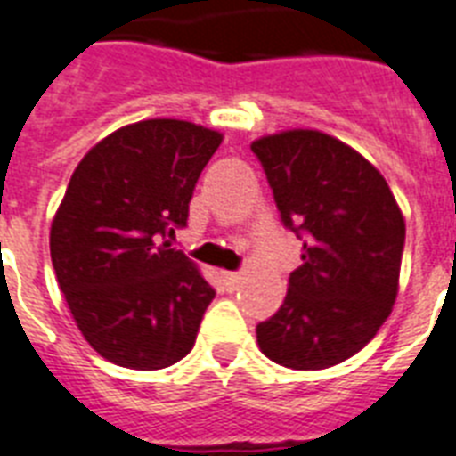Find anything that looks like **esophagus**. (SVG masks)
Wrapping results in <instances>:
<instances>
[{
    "instance_id": "obj_1",
    "label": "esophagus",
    "mask_w": 456,
    "mask_h": 456,
    "mask_svg": "<svg viewBox=\"0 0 456 456\" xmlns=\"http://www.w3.org/2000/svg\"><path fill=\"white\" fill-rule=\"evenodd\" d=\"M221 280H224V285H225V289L228 291H232V289H238V285H240V273H231V271H224L221 273Z\"/></svg>"
}]
</instances>
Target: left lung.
Returning a JSON list of instances; mask_svg holds the SVG:
<instances>
[{
    "instance_id": "8db88e82",
    "label": "left lung",
    "mask_w": 456,
    "mask_h": 456,
    "mask_svg": "<svg viewBox=\"0 0 456 456\" xmlns=\"http://www.w3.org/2000/svg\"><path fill=\"white\" fill-rule=\"evenodd\" d=\"M251 151L282 224L304 240L285 304L256 325L258 348L289 370H327L365 348L391 315L405 218L377 167L322 131H280Z\"/></svg>"
}]
</instances>
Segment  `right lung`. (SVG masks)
<instances>
[{
  "label": "right lung",
  "instance_id": "1",
  "mask_svg": "<svg viewBox=\"0 0 456 456\" xmlns=\"http://www.w3.org/2000/svg\"><path fill=\"white\" fill-rule=\"evenodd\" d=\"M221 141L183 119H143L105 136L72 174L51 261L79 331L115 365L162 370L195 346L216 291L169 238Z\"/></svg>",
  "mask_w": 456,
  "mask_h": 456
}]
</instances>
